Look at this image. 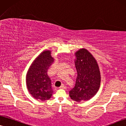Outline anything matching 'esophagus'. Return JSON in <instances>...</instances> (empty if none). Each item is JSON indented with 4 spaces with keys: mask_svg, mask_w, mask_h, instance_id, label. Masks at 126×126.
<instances>
[{
    "mask_svg": "<svg viewBox=\"0 0 126 126\" xmlns=\"http://www.w3.org/2000/svg\"><path fill=\"white\" fill-rule=\"evenodd\" d=\"M59 88H60V89H65L66 88V87H65L64 85H62V86H60V87H59Z\"/></svg>",
    "mask_w": 126,
    "mask_h": 126,
    "instance_id": "esophagus-1",
    "label": "esophagus"
}]
</instances>
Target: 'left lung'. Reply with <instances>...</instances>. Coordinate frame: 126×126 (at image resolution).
I'll list each match as a JSON object with an SVG mask.
<instances>
[{
	"label": "left lung",
	"instance_id": "left-lung-1",
	"mask_svg": "<svg viewBox=\"0 0 126 126\" xmlns=\"http://www.w3.org/2000/svg\"><path fill=\"white\" fill-rule=\"evenodd\" d=\"M75 66L77 71L74 87L69 91L71 99L76 102L88 101L98 91L101 73L96 60L86 49L75 53Z\"/></svg>",
	"mask_w": 126,
	"mask_h": 126
}]
</instances>
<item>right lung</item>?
Segmentation results:
<instances>
[{"mask_svg": "<svg viewBox=\"0 0 126 126\" xmlns=\"http://www.w3.org/2000/svg\"><path fill=\"white\" fill-rule=\"evenodd\" d=\"M53 62L51 51L44 50L34 60L28 69L26 76L27 87L30 94L36 99L45 101L52 96L53 92L47 71Z\"/></svg>", "mask_w": 126, "mask_h": 126, "instance_id": "1", "label": "right lung"}]
</instances>
